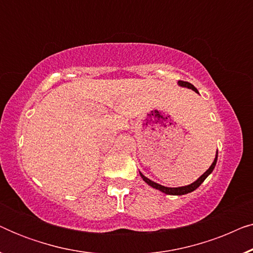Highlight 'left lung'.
Instances as JSON below:
<instances>
[{
    "label": "left lung",
    "mask_w": 253,
    "mask_h": 253,
    "mask_svg": "<svg viewBox=\"0 0 253 253\" xmlns=\"http://www.w3.org/2000/svg\"><path fill=\"white\" fill-rule=\"evenodd\" d=\"M178 85L179 86H182V87H188V88H190V89H192V91H195L196 93H199L198 92V89H197L195 86H193L192 84H190V83H188V82H183V81H178ZM216 161H217V152H216V157H215V159H214V161H213V164L211 165V167L207 169V170L204 172V174L200 176V177L197 179V181H195L193 183H191V184H189V185H185V186H179V188H167V186H164V185H161V184H158V183H155V182H153V181H151L150 178H147L146 176H144L143 174H141V172L139 171V174H140V176H141V178L144 179L145 182L147 183L148 185H151L152 188H154V189H157V190H160L161 192H164V193H166V195H172V196H182V195H186V193H190V192H192V191H195V190L197 189V188H199V185L202 184V183L205 181L206 179V177L207 176H209L211 172L213 171V169H214V167H215V165H216Z\"/></svg>",
    "instance_id": "obj_1"
}]
</instances>
